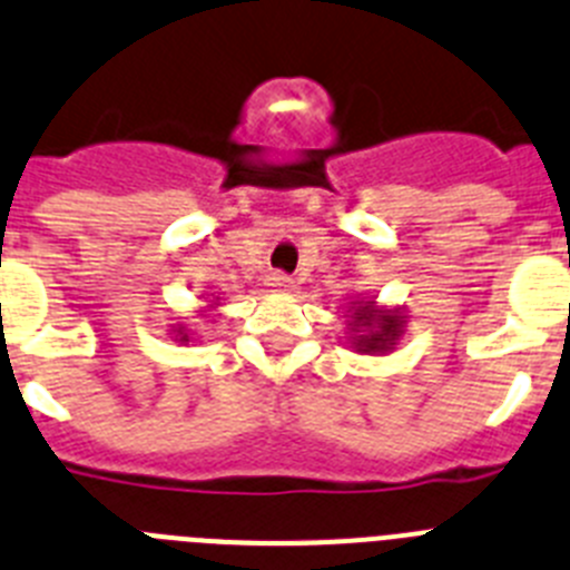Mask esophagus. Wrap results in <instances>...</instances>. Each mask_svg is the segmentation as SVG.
I'll return each mask as SVG.
<instances>
[{"instance_id": "1", "label": "esophagus", "mask_w": 570, "mask_h": 570, "mask_svg": "<svg viewBox=\"0 0 570 570\" xmlns=\"http://www.w3.org/2000/svg\"><path fill=\"white\" fill-rule=\"evenodd\" d=\"M266 286H269V292H278V295H289V292L295 289L292 278H289V275H284V273L266 275Z\"/></svg>"}]
</instances>
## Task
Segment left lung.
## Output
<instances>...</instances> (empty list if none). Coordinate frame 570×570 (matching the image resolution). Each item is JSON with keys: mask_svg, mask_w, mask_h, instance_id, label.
<instances>
[{"mask_svg": "<svg viewBox=\"0 0 570 570\" xmlns=\"http://www.w3.org/2000/svg\"><path fill=\"white\" fill-rule=\"evenodd\" d=\"M348 343L361 355H386L406 335V312L377 306L374 297H357L348 306Z\"/></svg>", "mask_w": 570, "mask_h": 570, "instance_id": "obj_1", "label": "left lung"}]
</instances>
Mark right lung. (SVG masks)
<instances>
[{
  "label": "right lung",
  "mask_w": 570,
  "mask_h": 570,
  "mask_svg": "<svg viewBox=\"0 0 570 570\" xmlns=\"http://www.w3.org/2000/svg\"><path fill=\"white\" fill-rule=\"evenodd\" d=\"M209 309H218V297H215V295H213V301H207V306H204L202 312H204V315H207ZM170 335L176 337L178 343H189V330H187V326H184V323H176Z\"/></svg>",
  "instance_id": "obj_1"
}]
</instances>
